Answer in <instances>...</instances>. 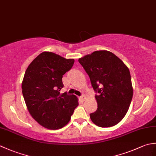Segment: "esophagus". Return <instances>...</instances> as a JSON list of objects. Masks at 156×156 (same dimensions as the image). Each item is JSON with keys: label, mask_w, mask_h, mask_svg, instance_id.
<instances>
[{"label": "esophagus", "mask_w": 156, "mask_h": 156, "mask_svg": "<svg viewBox=\"0 0 156 156\" xmlns=\"http://www.w3.org/2000/svg\"><path fill=\"white\" fill-rule=\"evenodd\" d=\"M80 98L81 100H82V101H85V100H86V98H86V96H84V95H82Z\"/></svg>", "instance_id": "1"}]
</instances>
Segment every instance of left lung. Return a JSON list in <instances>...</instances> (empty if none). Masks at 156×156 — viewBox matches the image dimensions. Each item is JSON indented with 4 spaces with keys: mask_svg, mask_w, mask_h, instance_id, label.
Masks as SVG:
<instances>
[{
    "mask_svg": "<svg viewBox=\"0 0 156 156\" xmlns=\"http://www.w3.org/2000/svg\"><path fill=\"white\" fill-rule=\"evenodd\" d=\"M78 62L90 78L98 108L90 114L92 121L101 127L117 125L125 116L133 98L129 68L108 51H96Z\"/></svg>",
    "mask_w": 156,
    "mask_h": 156,
    "instance_id": "1",
    "label": "left lung"
}]
</instances>
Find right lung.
<instances>
[{"label":"right lung","mask_w":156,"mask_h":156,"mask_svg":"<svg viewBox=\"0 0 156 156\" xmlns=\"http://www.w3.org/2000/svg\"><path fill=\"white\" fill-rule=\"evenodd\" d=\"M74 63V59L44 51L26 69L22 82L23 98L33 118L43 127L53 130L62 128L78 107L75 95L59 92L64 87L63 75Z\"/></svg>","instance_id":"add662e5"}]
</instances>
